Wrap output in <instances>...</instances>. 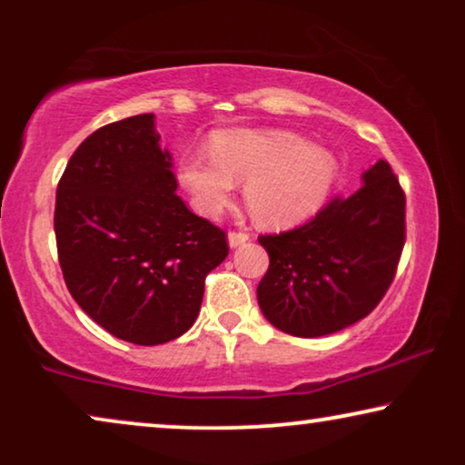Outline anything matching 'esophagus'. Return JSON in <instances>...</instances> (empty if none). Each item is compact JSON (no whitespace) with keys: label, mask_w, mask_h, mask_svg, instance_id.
<instances>
[{"label":"esophagus","mask_w":465,"mask_h":465,"mask_svg":"<svg viewBox=\"0 0 465 465\" xmlns=\"http://www.w3.org/2000/svg\"><path fill=\"white\" fill-rule=\"evenodd\" d=\"M247 241H250V232H237V231H232V232H228V245L231 247H239V245H243V243H247Z\"/></svg>","instance_id":"esophagus-1"}]
</instances>
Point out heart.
Returning <instances> with one entry per match:
<instances>
[{
  "mask_svg": "<svg viewBox=\"0 0 465 465\" xmlns=\"http://www.w3.org/2000/svg\"><path fill=\"white\" fill-rule=\"evenodd\" d=\"M339 163L323 145L279 129L222 131L213 156H193L182 164L196 205L209 215L231 203L234 182H245V205L269 228H290L323 205Z\"/></svg>",
  "mask_w": 465,
  "mask_h": 465,
  "instance_id": "obj_1",
  "label": "heart"
}]
</instances>
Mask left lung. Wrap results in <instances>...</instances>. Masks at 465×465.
Here are the masks:
<instances>
[{
	"instance_id": "8db88e82",
	"label": "left lung",
	"mask_w": 465,
	"mask_h": 465,
	"mask_svg": "<svg viewBox=\"0 0 465 465\" xmlns=\"http://www.w3.org/2000/svg\"><path fill=\"white\" fill-rule=\"evenodd\" d=\"M361 183L307 224L258 237L271 262L258 304L282 332H339L364 320L390 290L404 247L406 199L387 161L364 171Z\"/></svg>"
}]
</instances>
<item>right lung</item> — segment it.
Returning <instances> with one entry per match:
<instances>
[{
    "instance_id": "obj_1",
    "label": "right lung",
    "mask_w": 465,
    "mask_h": 465,
    "mask_svg": "<svg viewBox=\"0 0 465 465\" xmlns=\"http://www.w3.org/2000/svg\"><path fill=\"white\" fill-rule=\"evenodd\" d=\"M154 114L101 126L78 145L56 188L54 234L69 294L133 345L182 336L205 277L228 256L226 232L177 196Z\"/></svg>"
}]
</instances>
